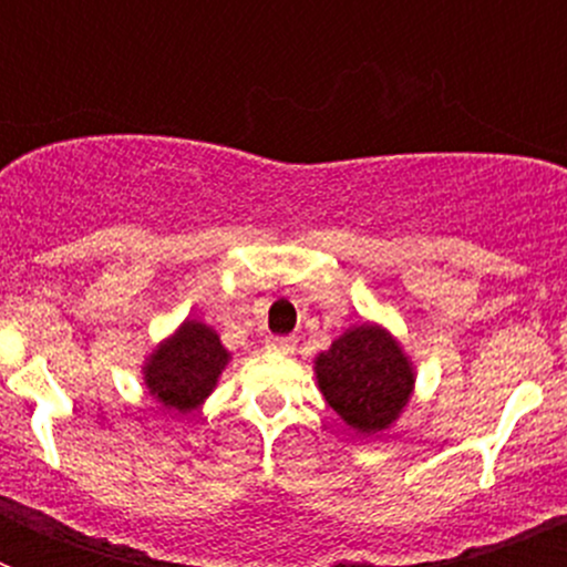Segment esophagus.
Masks as SVG:
<instances>
[{"label": "esophagus", "instance_id": "obj_1", "mask_svg": "<svg viewBox=\"0 0 567 567\" xmlns=\"http://www.w3.org/2000/svg\"><path fill=\"white\" fill-rule=\"evenodd\" d=\"M267 349H272V352H295V338H284V334H272V338H267Z\"/></svg>", "mask_w": 567, "mask_h": 567}]
</instances>
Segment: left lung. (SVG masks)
<instances>
[{"instance_id": "left-lung-1", "label": "left lung", "mask_w": 567, "mask_h": 567, "mask_svg": "<svg viewBox=\"0 0 567 567\" xmlns=\"http://www.w3.org/2000/svg\"><path fill=\"white\" fill-rule=\"evenodd\" d=\"M327 403L360 434L385 432L414 389V372L398 340L380 327H354L315 360Z\"/></svg>"}]
</instances>
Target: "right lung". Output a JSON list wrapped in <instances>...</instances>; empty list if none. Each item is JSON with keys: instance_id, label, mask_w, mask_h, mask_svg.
Listing matches in <instances>:
<instances>
[{"instance_id": "right-lung-1", "label": "right lung", "mask_w": 567, "mask_h": 567, "mask_svg": "<svg viewBox=\"0 0 567 567\" xmlns=\"http://www.w3.org/2000/svg\"><path fill=\"white\" fill-rule=\"evenodd\" d=\"M229 352L221 338L198 320H184L182 329L164 340L144 365V383L164 409L193 412L207 400L227 365Z\"/></svg>"}]
</instances>
